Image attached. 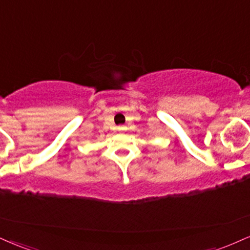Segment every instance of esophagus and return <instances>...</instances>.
Segmentation results:
<instances>
[{
	"label": "esophagus",
	"instance_id": "1",
	"mask_svg": "<svg viewBox=\"0 0 250 250\" xmlns=\"http://www.w3.org/2000/svg\"><path fill=\"white\" fill-rule=\"evenodd\" d=\"M125 129H127V128H125V125H120V127H119V128H117V130H119V131H125Z\"/></svg>",
	"mask_w": 250,
	"mask_h": 250
}]
</instances>
